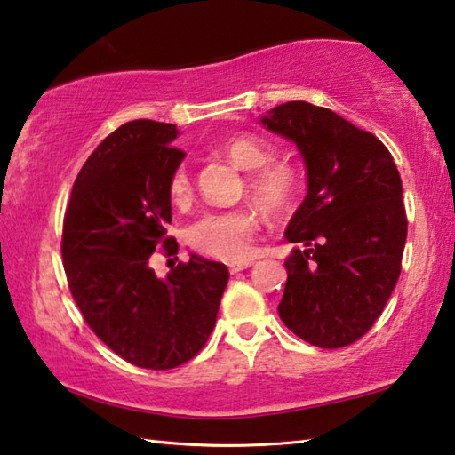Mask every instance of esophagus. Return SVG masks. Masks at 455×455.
<instances>
[{"mask_svg": "<svg viewBox=\"0 0 455 455\" xmlns=\"http://www.w3.org/2000/svg\"><path fill=\"white\" fill-rule=\"evenodd\" d=\"M251 267H252L251 260H244V262H230V264H228V270L233 272V275H236V272L246 270V268H251Z\"/></svg>", "mask_w": 455, "mask_h": 455, "instance_id": "esophagus-1", "label": "esophagus"}]
</instances>
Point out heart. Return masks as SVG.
<instances>
[{
  "mask_svg": "<svg viewBox=\"0 0 455 455\" xmlns=\"http://www.w3.org/2000/svg\"><path fill=\"white\" fill-rule=\"evenodd\" d=\"M225 153L244 171H252L249 187L252 195L268 211H283L296 193V175L284 164H272L275 148L259 137L236 135L225 143ZM169 193L175 203L185 201L191 193V180L185 167H179L169 180ZM259 230L254 214L249 211L204 212L188 228V243L214 259L241 262L252 256Z\"/></svg>",
  "mask_w": 455,
  "mask_h": 455,
  "instance_id": "obj_1",
  "label": "heart"
}]
</instances>
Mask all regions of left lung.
Returning <instances> with one entry per match:
<instances>
[{"instance_id": "1", "label": "left lung", "mask_w": 455, "mask_h": 455, "mask_svg": "<svg viewBox=\"0 0 455 455\" xmlns=\"http://www.w3.org/2000/svg\"><path fill=\"white\" fill-rule=\"evenodd\" d=\"M294 143L307 169V196L286 227L302 243L284 260L280 320L318 348L364 336L398 283L408 220L402 179L384 143L340 115L288 101L260 117Z\"/></svg>"}]
</instances>
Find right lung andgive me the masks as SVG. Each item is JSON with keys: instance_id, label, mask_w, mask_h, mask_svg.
I'll return each mask as SVG.
<instances>
[{"instance_id": "obj_1", "label": "right lung", "mask_w": 455, "mask_h": 455, "mask_svg": "<svg viewBox=\"0 0 455 455\" xmlns=\"http://www.w3.org/2000/svg\"><path fill=\"white\" fill-rule=\"evenodd\" d=\"M177 125L129 121L103 139L73 185L63 220V267L91 330L123 360L171 370L199 354L228 283L222 262L191 254L159 278L148 264L167 236L169 180L185 153Z\"/></svg>"}]
</instances>
